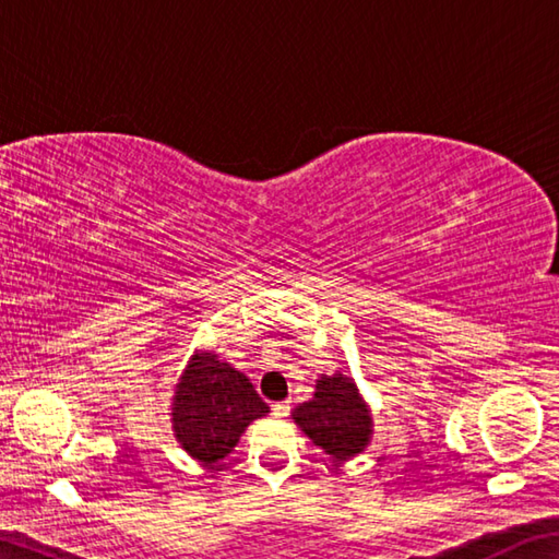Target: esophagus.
<instances>
[{"label":"esophagus","instance_id":"esophagus-1","mask_svg":"<svg viewBox=\"0 0 559 559\" xmlns=\"http://www.w3.org/2000/svg\"><path fill=\"white\" fill-rule=\"evenodd\" d=\"M288 413H290V401H281L273 406V415H278V418H286Z\"/></svg>","mask_w":559,"mask_h":559}]
</instances>
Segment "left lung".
Wrapping results in <instances>:
<instances>
[{"instance_id":"left-lung-1","label":"left lung","mask_w":559,"mask_h":559,"mask_svg":"<svg viewBox=\"0 0 559 559\" xmlns=\"http://www.w3.org/2000/svg\"><path fill=\"white\" fill-rule=\"evenodd\" d=\"M293 420L331 459L348 461L370 444L372 415L346 374H322L310 401L293 411Z\"/></svg>"}]
</instances>
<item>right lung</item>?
Wrapping results in <instances>:
<instances>
[{
    "mask_svg": "<svg viewBox=\"0 0 559 559\" xmlns=\"http://www.w3.org/2000/svg\"><path fill=\"white\" fill-rule=\"evenodd\" d=\"M266 413L252 382L204 350L189 358L175 386L173 430L189 456L211 466L228 456L247 425Z\"/></svg>",
    "mask_w": 559,
    "mask_h": 559,
    "instance_id": "right-lung-1",
    "label": "right lung"
}]
</instances>
